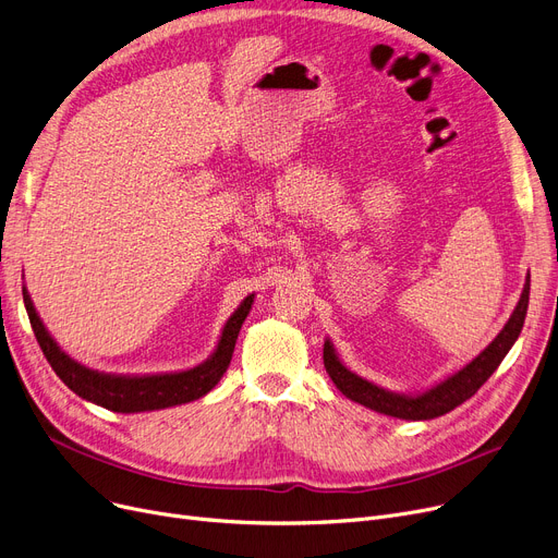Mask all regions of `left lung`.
<instances>
[{
  "instance_id": "left-lung-1",
  "label": "left lung",
  "mask_w": 558,
  "mask_h": 558,
  "mask_svg": "<svg viewBox=\"0 0 558 558\" xmlns=\"http://www.w3.org/2000/svg\"><path fill=\"white\" fill-rule=\"evenodd\" d=\"M526 307H530V274H526L520 301L505 328L500 330V335H497L473 362H468L463 368L446 377L444 383H438L432 389L416 396L383 389L368 383L362 375L353 373L339 360L330 339H326L324 343V364L328 375L332 377L335 387L353 402H360L377 414H387L402 421H429L452 412L454 407L477 393V389L495 373V368L502 364L511 345L520 337Z\"/></svg>"
}]
</instances>
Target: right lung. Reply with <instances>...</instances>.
Returning <instances> with one entry per match:
<instances>
[{"label": "right lung", "mask_w": 558, "mask_h": 558, "mask_svg": "<svg viewBox=\"0 0 558 558\" xmlns=\"http://www.w3.org/2000/svg\"><path fill=\"white\" fill-rule=\"evenodd\" d=\"M24 307L32 320L34 335L43 348L47 362L51 364L53 373L63 379V383L83 400L95 402L104 409L117 414H137V412H156V409H167L175 404H185L192 400L203 398L210 393L219 379L223 377L230 360L234 341L246 320L255 294H248L242 305L232 312L221 330L219 343L215 353L203 364L175 371V373H154V375H114V373H99L95 368H87L72 360L56 339L47 332L45 324L40 320L32 296H28L26 287H22Z\"/></svg>", "instance_id": "add662e5"}]
</instances>
